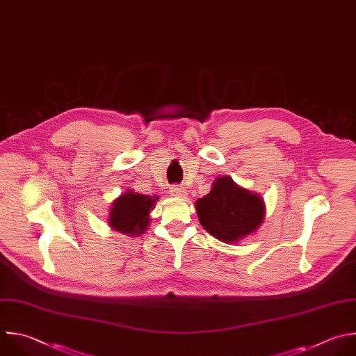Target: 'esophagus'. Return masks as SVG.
Returning a JSON list of instances; mask_svg holds the SVG:
<instances>
[{
	"mask_svg": "<svg viewBox=\"0 0 356 356\" xmlns=\"http://www.w3.org/2000/svg\"><path fill=\"white\" fill-rule=\"evenodd\" d=\"M170 194H172L173 197H177V198H184L186 194H187V191H186V188L181 187V186H173V187H170Z\"/></svg>",
	"mask_w": 356,
	"mask_h": 356,
	"instance_id": "obj_1",
	"label": "esophagus"
}]
</instances>
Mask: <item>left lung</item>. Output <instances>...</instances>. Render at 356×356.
<instances>
[{
	"instance_id": "1",
	"label": "left lung",
	"mask_w": 356,
	"mask_h": 356,
	"mask_svg": "<svg viewBox=\"0 0 356 356\" xmlns=\"http://www.w3.org/2000/svg\"><path fill=\"white\" fill-rule=\"evenodd\" d=\"M202 227L223 243H238L257 232L266 216L260 194L236 184L230 176L213 180L211 191L195 201Z\"/></svg>"
}]
</instances>
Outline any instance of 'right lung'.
I'll return each instance as SVG.
<instances>
[{"label": "right lung", "mask_w": 356, "mask_h": 356, "mask_svg": "<svg viewBox=\"0 0 356 356\" xmlns=\"http://www.w3.org/2000/svg\"><path fill=\"white\" fill-rule=\"evenodd\" d=\"M159 200L158 195H145L129 188L118 195L108 209V226L130 238L145 233L151 223V211Z\"/></svg>", "instance_id": "1"}]
</instances>
